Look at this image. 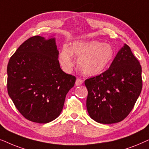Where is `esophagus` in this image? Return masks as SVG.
Returning <instances> with one entry per match:
<instances>
[{
    "mask_svg": "<svg viewBox=\"0 0 149 149\" xmlns=\"http://www.w3.org/2000/svg\"><path fill=\"white\" fill-rule=\"evenodd\" d=\"M83 83V80H81L80 78H77L76 81V86H80Z\"/></svg>",
    "mask_w": 149,
    "mask_h": 149,
    "instance_id": "esophagus-1",
    "label": "esophagus"
}]
</instances>
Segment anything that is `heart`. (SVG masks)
Segmentation results:
<instances>
[{
	"label": "heart",
	"instance_id": "b5f03b06",
	"mask_svg": "<svg viewBox=\"0 0 149 149\" xmlns=\"http://www.w3.org/2000/svg\"><path fill=\"white\" fill-rule=\"evenodd\" d=\"M74 56L79 58V70L85 76H95L108 68L114 58V51L111 45L98 41H76L72 47L65 44L58 55L63 70L71 71L74 66Z\"/></svg>",
	"mask_w": 149,
	"mask_h": 149
}]
</instances>
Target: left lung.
Returning <instances> with one entry per match:
<instances>
[{
    "mask_svg": "<svg viewBox=\"0 0 149 149\" xmlns=\"http://www.w3.org/2000/svg\"><path fill=\"white\" fill-rule=\"evenodd\" d=\"M88 90L86 108L96 122L112 124L125 118L142 88V67L125 44L108 70L84 81Z\"/></svg>",
    "mask_w": 149,
    "mask_h": 149,
    "instance_id": "left-lung-1",
    "label": "left lung"
}]
</instances>
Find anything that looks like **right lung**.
Segmentation results:
<instances>
[{
  "mask_svg": "<svg viewBox=\"0 0 149 149\" xmlns=\"http://www.w3.org/2000/svg\"><path fill=\"white\" fill-rule=\"evenodd\" d=\"M54 37H32L9 59L7 91L24 117L47 123L61 114L65 97L74 86L76 77L60 67Z\"/></svg>",
  "mask_w": 149,
  "mask_h": 149,
  "instance_id": "obj_1",
  "label": "right lung"
}]
</instances>
